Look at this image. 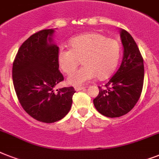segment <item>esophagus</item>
Wrapping results in <instances>:
<instances>
[{
	"mask_svg": "<svg viewBox=\"0 0 159 159\" xmlns=\"http://www.w3.org/2000/svg\"><path fill=\"white\" fill-rule=\"evenodd\" d=\"M85 87H75V90L77 91V92H79V91H82V90L84 89Z\"/></svg>",
	"mask_w": 159,
	"mask_h": 159,
	"instance_id": "esophagus-1",
	"label": "esophagus"
}]
</instances>
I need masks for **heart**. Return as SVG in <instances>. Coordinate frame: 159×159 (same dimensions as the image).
I'll return each instance as SVG.
<instances>
[{
	"mask_svg": "<svg viewBox=\"0 0 159 159\" xmlns=\"http://www.w3.org/2000/svg\"><path fill=\"white\" fill-rule=\"evenodd\" d=\"M69 48H60L57 61L60 69L66 74L73 72L82 61L83 67L67 77V82L72 86L83 85L96 77L100 80L108 78L117 67L120 56L118 42L98 33L72 38Z\"/></svg>",
	"mask_w": 159,
	"mask_h": 159,
	"instance_id": "obj_1",
	"label": "heart"
}]
</instances>
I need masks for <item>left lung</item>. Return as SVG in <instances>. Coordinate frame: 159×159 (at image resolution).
<instances>
[{
    "mask_svg": "<svg viewBox=\"0 0 159 159\" xmlns=\"http://www.w3.org/2000/svg\"><path fill=\"white\" fill-rule=\"evenodd\" d=\"M124 55L118 71L106 84L99 87L93 103L98 112L106 117H120L134 108L140 97L143 85V59L133 37L125 30L120 32Z\"/></svg>",
    "mask_w": 159,
    "mask_h": 159,
    "instance_id": "1",
    "label": "left lung"
}]
</instances>
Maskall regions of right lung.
<instances>
[{
  "label": "right lung",
  "mask_w": 159,
  "mask_h": 159,
  "mask_svg": "<svg viewBox=\"0 0 159 159\" xmlns=\"http://www.w3.org/2000/svg\"><path fill=\"white\" fill-rule=\"evenodd\" d=\"M54 30H43L27 39L14 60L12 78L21 106L31 117L43 123L60 120L69 112L72 87L53 91L63 76L58 70V47L53 43Z\"/></svg>",
  "instance_id": "obj_1"
}]
</instances>
